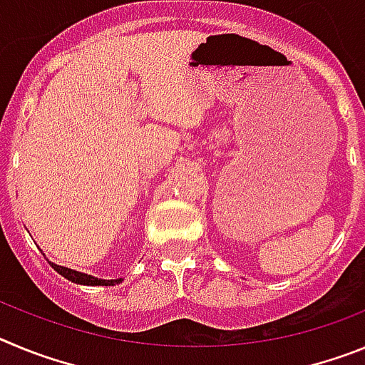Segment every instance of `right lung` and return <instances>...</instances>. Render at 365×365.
I'll return each instance as SVG.
<instances>
[{
  "label": "right lung",
  "instance_id": "obj_1",
  "mask_svg": "<svg viewBox=\"0 0 365 365\" xmlns=\"http://www.w3.org/2000/svg\"><path fill=\"white\" fill-rule=\"evenodd\" d=\"M51 267H53L58 274H62L63 278H67L69 282H73V283H78V285H104V287H108V285H115V283L122 282V279H98V278H95V276H89V274H83V272H78V270L67 269V267H62V265H54V263H51Z\"/></svg>",
  "mask_w": 365,
  "mask_h": 365
}]
</instances>
